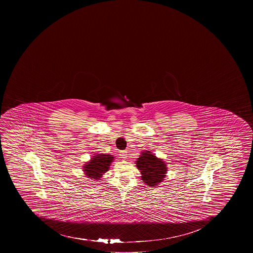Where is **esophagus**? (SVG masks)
Listing matches in <instances>:
<instances>
[{"label":"esophagus","instance_id":"obj_1","mask_svg":"<svg viewBox=\"0 0 253 253\" xmlns=\"http://www.w3.org/2000/svg\"><path fill=\"white\" fill-rule=\"evenodd\" d=\"M120 156L121 158H123V159L127 158V151H121Z\"/></svg>","mask_w":253,"mask_h":253}]
</instances>
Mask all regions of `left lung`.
Masks as SVG:
<instances>
[{
	"instance_id": "obj_1",
	"label": "left lung",
	"mask_w": 253,
	"mask_h": 253,
	"mask_svg": "<svg viewBox=\"0 0 253 253\" xmlns=\"http://www.w3.org/2000/svg\"><path fill=\"white\" fill-rule=\"evenodd\" d=\"M136 163L142 174L141 178L146 185L155 187L164 180L167 173L166 164L149 151L142 153Z\"/></svg>"
}]
</instances>
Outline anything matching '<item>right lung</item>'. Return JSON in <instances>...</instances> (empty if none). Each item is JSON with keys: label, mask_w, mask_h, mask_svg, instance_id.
Masks as SVG:
<instances>
[{"label": "right lung", "mask_w": 253, "mask_h": 253, "mask_svg": "<svg viewBox=\"0 0 253 253\" xmlns=\"http://www.w3.org/2000/svg\"><path fill=\"white\" fill-rule=\"evenodd\" d=\"M113 160L114 157L110 154H97L91 158V162L84 167V171L88 177L99 180L101 175L108 171Z\"/></svg>", "instance_id": "1"}]
</instances>
